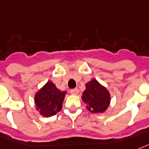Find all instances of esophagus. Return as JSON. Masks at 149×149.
Here are the masks:
<instances>
[{
    "mask_svg": "<svg viewBox=\"0 0 149 149\" xmlns=\"http://www.w3.org/2000/svg\"><path fill=\"white\" fill-rule=\"evenodd\" d=\"M70 93H71L72 95H78V88H73V89H71Z\"/></svg>",
    "mask_w": 149,
    "mask_h": 149,
    "instance_id": "34e87169",
    "label": "esophagus"
}]
</instances>
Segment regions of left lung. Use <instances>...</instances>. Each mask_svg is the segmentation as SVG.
Instances as JSON below:
<instances>
[{"label": "left lung", "mask_w": 149, "mask_h": 149, "mask_svg": "<svg viewBox=\"0 0 149 149\" xmlns=\"http://www.w3.org/2000/svg\"><path fill=\"white\" fill-rule=\"evenodd\" d=\"M81 100L87 105V109L93 113L107 110L110 103V94L96 79H92L85 84Z\"/></svg>", "instance_id": "left-lung-1"}]
</instances>
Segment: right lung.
<instances>
[{
    "mask_svg": "<svg viewBox=\"0 0 149 149\" xmlns=\"http://www.w3.org/2000/svg\"><path fill=\"white\" fill-rule=\"evenodd\" d=\"M65 91H61L54 83L48 81L35 95L36 109L43 116L49 117L55 115L62 109Z\"/></svg>",
    "mask_w": 149,
    "mask_h": 149,
    "instance_id": "1",
    "label": "right lung"
}]
</instances>
